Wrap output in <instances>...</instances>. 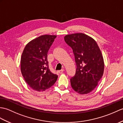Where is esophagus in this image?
<instances>
[{
    "instance_id": "34e87169",
    "label": "esophagus",
    "mask_w": 123,
    "mask_h": 123,
    "mask_svg": "<svg viewBox=\"0 0 123 123\" xmlns=\"http://www.w3.org/2000/svg\"><path fill=\"white\" fill-rule=\"evenodd\" d=\"M64 71V69H62L61 70H59V71H58V72L59 73H60V74H61V73H63V72Z\"/></svg>"
}]
</instances>
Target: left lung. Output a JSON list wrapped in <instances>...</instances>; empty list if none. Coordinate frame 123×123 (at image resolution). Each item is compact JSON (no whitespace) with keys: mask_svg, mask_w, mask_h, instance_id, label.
Segmentation results:
<instances>
[{"mask_svg":"<svg viewBox=\"0 0 123 123\" xmlns=\"http://www.w3.org/2000/svg\"><path fill=\"white\" fill-rule=\"evenodd\" d=\"M64 38L72 49L76 65L75 74L70 79L71 86L80 94L89 93L103 75L104 62L101 51L95 40L84 33L67 35Z\"/></svg>","mask_w":123,"mask_h":123,"instance_id":"8db88e82","label":"left lung"}]
</instances>
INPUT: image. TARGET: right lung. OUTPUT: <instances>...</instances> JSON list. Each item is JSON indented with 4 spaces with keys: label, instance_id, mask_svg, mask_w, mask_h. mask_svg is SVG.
Here are the masks:
<instances>
[{
    "label": "right lung",
    "instance_id": "1",
    "mask_svg": "<svg viewBox=\"0 0 123 123\" xmlns=\"http://www.w3.org/2000/svg\"><path fill=\"white\" fill-rule=\"evenodd\" d=\"M56 37L55 35H42L25 45L21 55L20 68L22 75L33 90L40 92L51 87L58 76L49 68L47 55Z\"/></svg>",
    "mask_w": 123,
    "mask_h": 123
}]
</instances>
